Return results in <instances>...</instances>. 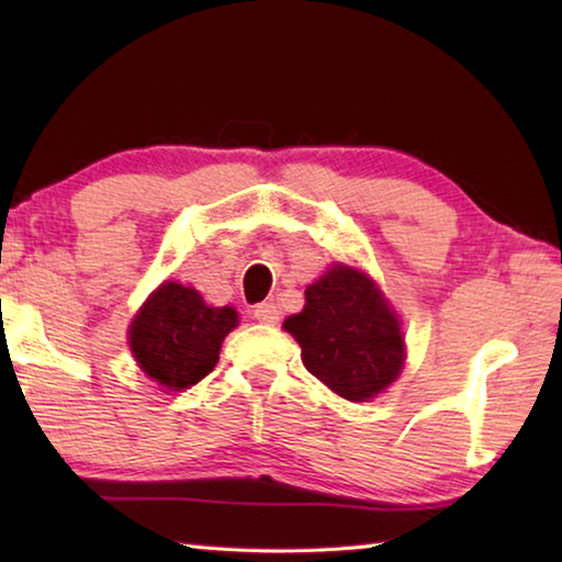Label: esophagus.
Returning <instances> with one entry per match:
<instances>
[{
	"instance_id": "esophagus-1",
	"label": "esophagus",
	"mask_w": 562,
	"mask_h": 562,
	"mask_svg": "<svg viewBox=\"0 0 562 562\" xmlns=\"http://www.w3.org/2000/svg\"><path fill=\"white\" fill-rule=\"evenodd\" d=\"M252 317L262 322V325H278L280 322V307L274 302H262L252 310Z\"/></svg>"
}]
</instances>
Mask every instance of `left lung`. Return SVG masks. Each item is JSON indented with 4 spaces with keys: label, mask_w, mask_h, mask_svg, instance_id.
<instances>
[{
    "label": "left lung",
    "mask_w": 562,
    "mask_h": 562,
    "mask_svg": "<svg viewBox=\"0 0 562 562\" xmlns=\"http://www.w3.org/2000/svg\"><path fill=\"white\" fill-rule=\"evenodd\" d=\"M302 361L347 402H367L394 382L404 339L394 312L364 272L337 265L304 290V310L284 319Z\"/></svg>",
    "instance_id": "1"
}]
</instances>
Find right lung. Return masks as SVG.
<instances>
[{
	"label": "right lung",
	"mask_w": 562,
	"mask_h": 562,
	"mask_svg": "<svg viewBox=\"0 0 562 562\" xmlns=\"http://www.w3.org/2000/svg\"><path fill=\"white\" fill-rule=\"evenodd\" d=\"M235 325L233 307H207L195 290L166 282L133 319L131 351L150 379L180 392L213 372L223 339Z\"/></svg>",
	"instance_id": "right-lung-1"
}]
</instances>
